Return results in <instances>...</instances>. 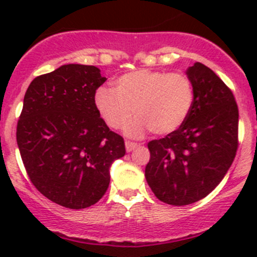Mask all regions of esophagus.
I'll list each match as a JSON object with an SVG mask.
<instances>
[{
    "label": "esophagus",
    "mask_w": 257,
    "mask_h": 257,
    "mask_svg": "<svg viewBox=\"0 0 257 257\" xmlns=\"http://www.w3.org/2000/svg\"><path fill=\"white\" fill-rule=\"evenodd\" d=\"M137 147H138V144L134 143V142H129V141L125 142V149H126V152H132V150L136 149Z\"/></svg>",
    "instance_id": "34e87169"
}]
</instances>
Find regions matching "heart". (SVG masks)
Wrapping results in <instances>:
<instances>
[{"instance_id":"b5f03b06","label":"heart","mask_w":257,"mask_h":257,"mask_svg":"<svg viewBox=\"0 0 257 257\" xmlns=\"http://www.w3.org/2000/svg\"><path fill=\"white\" fill-rule=\"evenodd\" d=\"M94 103L100 116L112 129L129 126L131 136L150 132L157 136L174 133L186 121L195 103L190 77L154 69H137L119 77L115 90L98 88Z\"/></svg>"}]
</instances>
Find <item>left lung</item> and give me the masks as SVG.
Listing matches in <instances>:
<instances>
[{"label": "left lung", "instance_id": "left-lung-1", "mask_svg": "<svg viewBox=\"0 0 257 257\" xmlns=\"http://www.w3.org/2000/svg\"><path fill=\"white\" fill-rule=\"evenodd\" d=\"M195 103L185 123L165 138L148 143L145 179L163 203L183 206L209 195L236 155L239 109L230 88L209 67L194 63Z\"/></svg>", "mask_w": 257, "mask_h": 257}]
</instances>
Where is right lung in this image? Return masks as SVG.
I'll use <instances>...</instances> for the list:
<instances>
[{
    "label": "right lung",
    "mask_w": 257,
    "mask_h": 257,
    "mask_svg": "<svg viewBox=\"0 0 257 257\" xmlns=\"http://www.w3.org/2000/svg\"><path fill=\"white\" fill-rule=\"evenodd\" d=\"M105 80L94 66L64 64L36 77L25 94L16 133L23 165L36 189L64 208L99 201L110 165L125 154L124 139L95 107Z\"/></svg>",
    "instance_id": "1"
}]
</instances>
